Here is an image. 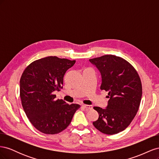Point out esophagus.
Returning <instances> with one entry per match:
<instances>
[{"instance_id": "34e87169", "label": "esophagus", "mask_w": 159, "mask_h": 159, "mask_svg": "<svg viewBox=\"0 0 159 159\" xmlns=\"http://www.w3.org/2000/svg\"><path fill=\"white\" fill-rule=\"evenodd\" d=\"M82 107H84L85 109H92L93 107L92 105H85V104H83L82 105Z\"/></svg>"}]
</instances>
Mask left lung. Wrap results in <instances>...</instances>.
Instances as JSON below:
<instances>
[{"mask_svg":"<svg viewBox=\"0 0 159 159\" xmlns=\"http://www.w3.org/2000/svg\"><path fill=\"white\" fill-rule=\"evenodd\" d=\"M102 75L101 90L108 91L106 109L93 107L99 114L93 125L100 132L117 134L125 129L138 111L142 97V84L135 68L129 61L114 55L89 59Z\"/></svg>","mask_w":159,"mask_h":159,"instance_id":"1","label":"left lung"}]
</instances>
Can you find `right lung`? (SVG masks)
Instances as JSON below:
<instances>
[{
  "instance_id": "obj_1",
  "label": "right lung",
  "mask_w": 159,
  "mask_h": 159,
  "mask_svg": "<svg viewBox=\"0 0 159 159\" xmlns=\"http://www.w3.org/2000/svg\"><path fill=\"white\" fill-rule=\"evenodd\" d=\"M75 60L48 56L34 61L24 70L20 80V97L24 111L38 131L54 134L70 124L78 104L56 100L54 91H60L64 76Z\"/></svg>"
}]
</instances>
